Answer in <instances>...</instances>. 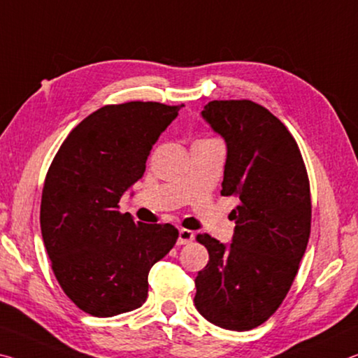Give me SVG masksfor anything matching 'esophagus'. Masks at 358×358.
<instances>
[{
	"mask_svg": "<svg viewBox=\"0 0 358 358\" xmlns=\"http://www.w3.org/2000/svg\"><path fill=\"white\" fill-rule=\"evenodd\" d=\"M193 239H195V234L190 230H185V228H180L179 230V238H178V244L179 245H184V244H189L192 243Z\"/></svg>",
	"mask_w": 358,
	"mask_h": 358,
	"instance_id": "1",
	"label": "esophagus"
}]
</instances>
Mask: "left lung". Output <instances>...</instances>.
<instances>
[{"label":"left lung","mask_w":358,"mask_h":358,"mask_svg":"<svg viewBox=\"0 0 358 358\" xmlns=\"http://www.w3.org/2000/svg\"><path fill=\"white\" fill-rule=\"evenodd\" d=\"M203 117L227 143L222 196L239 200L233 243L196 241L209 262L195 279V306L233 331L262 325L289 294L311 234V190L300 148L287 127L250 99H214Z\"/></svg>","instance_id":"1"}]
</instances>
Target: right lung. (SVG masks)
I'll return each mask as SVG.
<instances>
[{"instance_id": "right-lung-1", "label": "right lung", "mask_w": 358, "mask_h": 358, "mask_svg": "<svg viewBox=\"0 0 358 358\" xmlns=\"http://www.w3.org/2000/svg\"><path fill=\"white\" fill-rule=\"evenodd\" d=\"M179 106L108 104L74 127L52 160L41 198V233L58 284L82 311L113 317L143 306L148 276L178 241L171 224H134L124 192L145 171Z\"/></svg>"}]
</instances>
